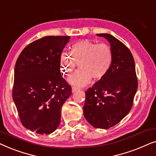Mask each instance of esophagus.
<instances>
[{
	"mask_svg": "<svg viewBox=\"0 0 156 156\" xmlns=\"http://www.w3.org/2000/svg\"><path fill=\"white\" fill-rule=\"evenodd\" d=\"M78 88L77 87H72V93H74V92H75V91H76L78 90Z\"/></svg>",
	"mask_w": 156,
	"mask_h": 156,
	"instance_id": "esophagus-1",
	"label": "esophagus"
}]
</instances>
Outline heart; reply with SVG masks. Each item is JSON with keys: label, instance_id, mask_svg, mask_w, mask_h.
Returning a JSON list of instances; mask_svg holds the SVG:
<instances>
[{"label": "heart", "instance_id": "obj_1", "mask_svg": "<svg viewBox=\"0 0 156 156\" xmlns=\"http://www.w3.org/2000/svg\"><path fill=\"white\" fill-rule=\"evenodd\" d=\"M112 62L113 52L108 44L83 40L72 44L71 55L62 53L61 72L69 76L80 63V69L69 76L68 82L76 87H82L89 84L92 77L94 80L104 77L112 67Z\"/></svg>", "mask_w": 156, "mask_h": 156}]
</instances>
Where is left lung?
I'll return each instance as SVG.
<instances>
[{
	"label": "left lung",
	"mask_w": 156,
	"mask_h": 156,
	"mask_svg": "<svg viewBox=\"0 0 156 156\" xmlns=\"http://www.w3.org/2000/svg\"><path fill=\"white\" fill-rule=\"evenodd\" d=\"M97 35L109 42L113 62L108 73L86 91L83 111L92 126L107 129L120 122L131 109L138 79L129 49L110 34Z\"/></svg>",
	"instance_id": "obj_1"
}]
</instances>
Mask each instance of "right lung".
Listing matches in <instances>:
<instances>
[{
	"instance_id": "obj_1",
	"label": "right lung",
	"mask_w": 156,
	"mask_h": 156,
	"mask_svg": "<svg viewBox=\"0 0 156 156\" xmlns=\"http://www.w3.org/2000/svg\"><path fill=\"white\" fill-rule=\"evenodd\" d=\"M69 36H47L31 42L17 59L12 99L26 129L50 134L61 121L72 87L61 76L60 55Z\"/></svg>"
}]
</instances>
